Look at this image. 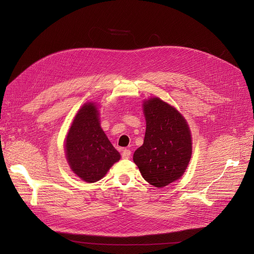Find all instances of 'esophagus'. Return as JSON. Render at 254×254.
I'll use <instances>...</instances> for the list:
<instances>
[{
	"instance_id": "obj_1",
	"label": "esophagus",
	"mask_w": 254,
	"mask_h": 254,
	"mask_svg": "<svg viewBox=\"0 0 254 254\" xmlns=\"http://www.w3.org/2000/svg\"><path fill=\"white\" fill-rule=\"evenodd\" d=\"M130 154H131V152H130L129 150L125 149V150L123 151V153H122V157H123V159H129Z\"/></svg>"
}]
</instances>
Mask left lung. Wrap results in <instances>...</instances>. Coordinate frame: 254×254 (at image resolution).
Listing matches in <instances>:
<instances>
[{"instance_id":"obj_1","label":"left lung","mask_w":254,"mask_h":254,"mask_svg":"<svg viewBox=\"0 0 254 254\" xmlns=\"http://www.w3.org/2000/svg\"><path fill=\"white\" fill-rule=\"evenodd\" d=\"M146 133L133 162L142 178L164 188L185 173L192 156L189 125L177 108L155 96L142 102Z\"/></svg>"}]
</instances>
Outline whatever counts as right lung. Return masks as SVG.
Segmentation results:
<instances>
[{"label":"right lung","mask_w":254,"mask_h":254,"mask_svg":"<svg viewBox=\"0 0 254 254\" xmlns=\"http://www.w3.org/2000/svg\"><path fill=\"white\" fill-rule=\"evenodd\" d=\"M64 148L71 171L87 183L102 179L121 160L120 153L100 127L98 107L92 101L84 103L75 115Z\"/></svg>","instance_id":"add662e5"}]
</instances>
